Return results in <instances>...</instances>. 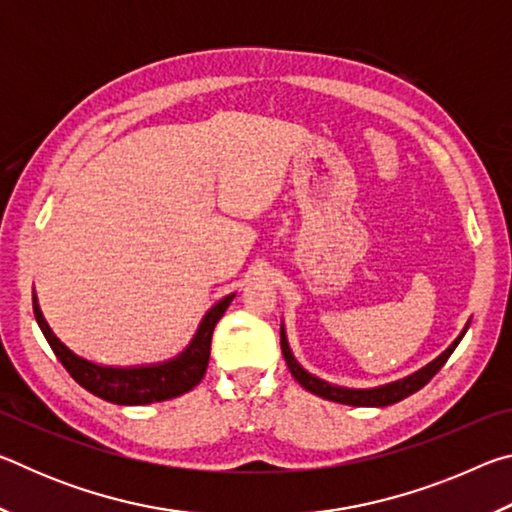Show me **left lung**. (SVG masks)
<instances>
[{
	"mask_svg": "<svg viewBox=\"0 0 512 512\" xmlns=\"http://www.w3.org/2000/svg\"><path fill=\"white\" fill-rule=\"evenodd\" d=\"M467 327L470 323L465 325V329L461 332V336L449 345V348L440 354L438 359H433L427 366L420 368L418 372H413V375L404 377V379H397L391 381V384H384V386H377V388H343V386H334L329 384V381H323L311 375L305 368L300 366L293 357V352L289 348V341H287V332H284V325L280 327V345H282V354H284V361H287V366L291 370V375L296 377L298 384L302 388H307L309 393H314L318 397H323V400L329 402H339V404H350V406H388V404H395L404 400V397L413 395L415 391H420V388L427 384V381L436 375V372L445 366V361L449 359V354L456 350V345L461 343V339L467 332Z\"/></svg>",
	"mask_w": 512,
	"mask_h": 512,
	"instance_id": "8db88e82",
	"label": "left lung"
}]
</instances>
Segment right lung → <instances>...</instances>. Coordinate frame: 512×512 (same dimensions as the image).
<instances>
[{
  "label": "right lung",
  "mask_w": 512,
  "mask_h": 512,
  "mask_svg": "<svg viewBox=\"0 0 512 512\" xmlns=\"http://www.w3.org/2000/svg\"><path fill=\"white\" fill-rule=\"evenodd\" d=\"M235 293L225 296L223 300L207 311L205 318L198 325L192 343L169 361L151 363V366H133V368H112L99 366L88 359L79 357L67 345L51 332L45 316H42L36 293H33V314L45 334L51 350L63 363L65 370L74 377L76 384H81L85 391L101 397V400L121 404V406H140L151 402H164L171 397H178L192 388L205 377L207 363H210V345L214 325L219 323L225 309L230 307Z\"/></svg>",
  "instance_id": "add662e5"
}]
</instances>
